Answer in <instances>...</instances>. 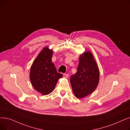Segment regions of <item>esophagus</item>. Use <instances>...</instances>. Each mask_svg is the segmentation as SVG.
<instances>
[{
  "label": "esophagus",
  "mask_w": 130,
  "mask_h": 130,
  "mask_svg": "<svg viewBox=\"0 0 130 130\" xmlns=\"http://www.w3.org/2000/svg\"><path fill=\"white\" fill-rule=\"evenodd\" d=\"M63 77H65V78H67V77H69V74H63Z\"/></svg>",
  "instance_id": "obj_1"
}]
</instances>
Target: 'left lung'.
Masks as SVG:
<instances>
[{
  "instance_id": "8db88e82",
  "label": "left lung",
  "mask_w": 130,
  "mask_h": 130,
  "mask_svg": "<svg viewBox=\"0 0 130 130\" xmlns=\"http://www.w3.org/2000/svg\"><path fill=\"white\" fill-rule=\"evenodd\" d=\"M99 71L93 55L90 51L80 55L77 70L70 78L73 92L77 98L92 93L97 87Z\"/></svg>"
}]
</instances>
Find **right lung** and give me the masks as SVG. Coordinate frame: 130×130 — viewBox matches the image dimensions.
Returning a JSON list of instances; mask_svg holds the SVG:
<instances>
[{"instance_id":"obj_1","label":"right lung","mask_w":130,"mask_h":130,"mask_svg":"<svg viewBox=\"0 0 130 130\" xmlns=\"http://www.w3.org/2000/svg\"><path fill=\"white\" fill-rule=\"evenodd\" d=\"M53 51L44 47L39 54L31 67L30 78L33 87L43 95L55 89L58 80L63 75L57 72L52 63Z\"/></svg>"}]
</instances>
